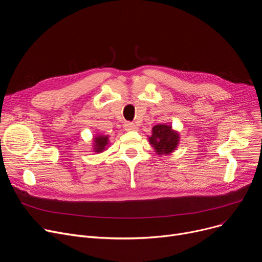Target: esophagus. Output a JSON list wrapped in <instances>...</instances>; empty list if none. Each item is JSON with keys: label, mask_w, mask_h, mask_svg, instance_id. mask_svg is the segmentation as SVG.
I'll list each match as a JSON object with an SVG mask.
<instances>
[{"label": "esophagus", "mask_w": 262, "mask_h": 262, "mask_svg": "<svg viewBox=\"0 0 262 262\" xmlns=\"http://www.w3.org/2000/svg\"><path fill=\"white\" fill-rule=\"evenodd\" d=\"M124 128H125V130H127V132H133V130L138 129L137 125H135L134 123H129V122L124 123Z\"/></svg>", "instance_id": "obj_1"}]
</instances>
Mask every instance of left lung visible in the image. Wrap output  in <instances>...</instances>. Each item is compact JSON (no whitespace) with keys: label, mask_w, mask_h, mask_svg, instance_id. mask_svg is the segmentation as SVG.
Masks as SVG:
<instances>
[{"label":"left lung","mask_w":262,"mask_h":262,"mask_svg":"<svg viewBox=\"0 0 262 262\" xmlns=\"http://www.w3.org/2000/svg\"><path fill=\"white\" fill-rule=\"evenodd\" d=\"M150 145H153L158 155L172 153L180 142V136L170 125L158 124L152 128V136L148 138Z\"/></svg>","instance_id":"1"}]
</instances>
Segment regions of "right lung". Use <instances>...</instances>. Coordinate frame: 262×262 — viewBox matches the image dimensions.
Wrapping results in <instances>:
<instances>
[{
    "label": "right lung",
    "mask_w": 262,
    "mask_h": 262,
    "mask_svg": "<svg viewBox=\"0 0 262 262\" xmlns=\"http://www.w3.org/2000/svg\"><path fill=\"white\" fill-rule=\"evenodd\" d=\"M108 144V136H98L94 138V152H103Z\"/></svg>",
    "instance_id": "1"
}]
</instances>
